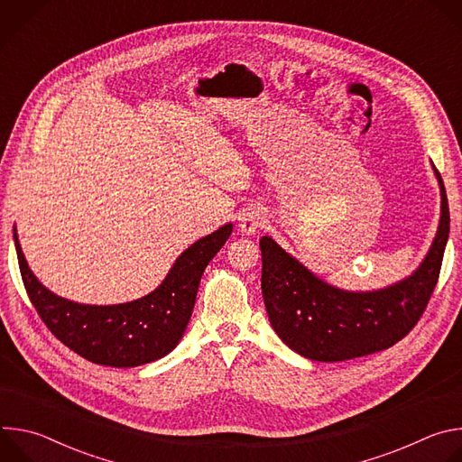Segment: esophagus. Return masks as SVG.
I'll use <instances>...</instances> for the list:
<instances>
[{
    "label": "esophagus",
    "mask_w": 462,
    "mask_h": 462,
    "mask_svg": "<svg viewBox=\"0 0 462 462\" xmlns=\"http://www.w3.org/2000/svg\"><path fill=\"white\" fill-rule=\"evenodd\" d=\"M265 225H267V217H265V214L259 212V210H246L237 219L239 230L243 234H246V236L255 234L257 230H261Z\"/></svg>",
    "instance_id": "1"
}]
</instances>
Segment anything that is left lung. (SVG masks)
<instances>
[{"label":"left lung","mask_w":462,"mask_h":462,"mask_svg":"<svg viewBox=\"0 0 462 462\" xmlns=\"http://www.w3.org/2000/svg\"><path fill=\"white\" fill-rule=\"evenodd\" d=\"M442 216L437 237L419 271L374 292H346L323 283L269 236L259 239L261 291L278 337L318 362H342L401 342L424 314L439 282L449 234V208L437 171Z\"/></svg>","instance_id":"8db88e82"}]
</instances>
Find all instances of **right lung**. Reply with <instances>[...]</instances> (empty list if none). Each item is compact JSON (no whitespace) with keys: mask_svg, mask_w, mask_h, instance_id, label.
<instances>
[{"mask_svg":"<svg viewBox=\"0 0 462 462\" xmlns=\"http://www.w3.org/2000/svg\"><path fill=\"white\" fill-rule=\"evenodd\" d=\"M230 234L232 225H225L193 243L152 294L107 307L80 305L49 292L27 267L16 230L14 241L25 291L49 331L63 346L93 364L137 367L168 355L179 344L189 321L201 276Z\"/></svg>","mask_w":462,"mask_h":462,"instance_id":"obj_1","label":"right lung"}]
</instances>
